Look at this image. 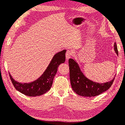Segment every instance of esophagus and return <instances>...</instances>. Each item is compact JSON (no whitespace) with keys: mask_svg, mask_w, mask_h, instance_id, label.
Instances as JSON below:
<instances>
[{"mask_svg":"<svg viewBox=\"0 0 125 125\" xmlns=\"http://www.w3.org/2000/svg\"><path fill=\"white\" fill-rule=\"evenodd\" d=\"M72 56V51H69V50L67 51V52H66V53H65L66 60H69Z\"/></svg>","mask_w":125,"mask_h":125,"instance_id":"1","label":"esophagus"}]
</instances>
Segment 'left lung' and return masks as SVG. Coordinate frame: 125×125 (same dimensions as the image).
<instances>
[{"label":"left lung","instance_id":"left-lung-1","mask_svg":"<svg viewBox=\"0 0 125 125\" xmlns=\"http://www.w3.org/2000/svg\"><path fill=\"white\" fill-rule=\"evenodd\" d=\"M114 50L118 55L116 43H114ZM70 80L73 90L77 94L82 96L93 97L106 91L113 84L115 78L104 83H100L88 79L81 71L76 61L72 58L69 60Z\"/></svg>","mask_w":125,"mask_h":125}]
</instances>
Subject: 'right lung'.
Masks as SVG:
<instances>
[{"instance_id": "right-lung-1", "label": "right lung", "mask_w": 125, "mask_h": 125, "mask_svg": "<svg viewBox=\"0 0 125 125\" xmlns=\"http://www.w3.org/2000/svg\"><path fill=\"white\" fill-rule=\"evenodd\" d=\"M66 50H63L53 56L49 65L41 76L35 81L29 83H21L16 81L9 73L10 77L14 88L27 96H36L45 94L52 86L53 80L57 72V68L65 61Z\"/></svg>"}]
</instances>
